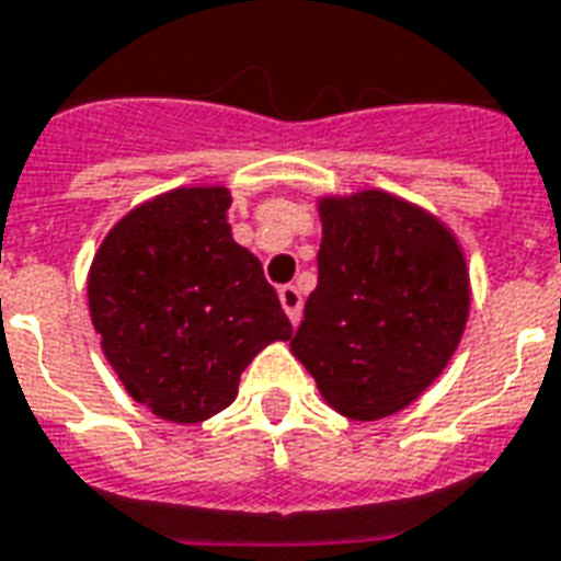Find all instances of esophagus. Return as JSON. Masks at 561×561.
Returning <instances> with one entry per match:
<instances>
[{"mask_svg": "<svg viewBox=\"0 0 561 561\" xmlns=\"http://www.w3.org/2000/svg\"><path fill=\"white\" fill-rule=\"evenodd\" d=\"M279 300H282V309H285V314L291 318V323L300 321L302 314V294L294 288V285H282L279 288Z\"/></svg>", "mask_w": 561, "mask_h": 561, "instance_id": "esophagus-1", "label": "esophagus"}]
</instances>
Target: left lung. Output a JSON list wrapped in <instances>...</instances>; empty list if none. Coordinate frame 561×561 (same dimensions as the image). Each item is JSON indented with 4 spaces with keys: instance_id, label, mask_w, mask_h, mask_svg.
Segmentation results:
<instances>
[{
    "instance_id": "left-lung-1",
    "label": "left lung",
    "mask_w": 561,
    "mask_h": 561,
    "mask_svg": "<svg viewBox=\"0 0 561 561\" xmlns=\"http://www.w3.org/2000/svg\"><path fill=\"white\" fill-rule=\"evenodd\" d=\"M318 210V288L291 354L342 416H392L458 347L470 314L467 261L437 217L383 190L321 198Z\"/></svg>"
}]
</instances>
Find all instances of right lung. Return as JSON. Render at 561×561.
Returning a JSON list of instances; mask_svg holds the SVG:
<instances>
[{"label":"right lung","mask_w":561,"mask_h":561,"mask_svg":"<svg viewBox=\"0 0 561 561\" xmlns=\"http://www.w3.org/2000/svg\"><path fill=\"white\" fill-rule=\"evenodd\" d=\"M226 186H181L133 207L89 270V312L133 401L193 425L226 410L243 368L291 321L261 261L234 243Z\"/></svg>","instance_id":"1"}]
</instances>
